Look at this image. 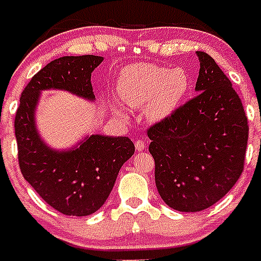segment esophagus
Masks as SVG:
<instances>
[{"instance_id": "34e87169", "label": "esophagus", "mask_w": 261, "mask_h": 261, "mask_svg": "<svg viewBox=\"0 0 261 261\" xmlns=\"http://www.w3.org/2000/svg\"><path fill=\"white\" fill-rule=\"evenodd\" d=\"M135 149L138 151L143 150V149H145V142L141 141V139H137V141H135Z\"/></svg>"}]
</instances>
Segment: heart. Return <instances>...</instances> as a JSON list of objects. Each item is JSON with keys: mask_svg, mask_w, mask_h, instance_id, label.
<instances>
[{"mask_svg": "<svg viewBox=\"0 0 261 261\" xmlns=\"http://www.w3.org/2000/svg\"><path fill=\"white\" fill-rule=\"evenodd\" d=\"M190 77L182 69L138 63L119 77L118 92L130 108L146 107L150 120H163L177 108L188 93Z\"/></svg>", "mask_w": 261, "mask_h": 261, "instance_id": "1", "label": "heart"}]
</instances>
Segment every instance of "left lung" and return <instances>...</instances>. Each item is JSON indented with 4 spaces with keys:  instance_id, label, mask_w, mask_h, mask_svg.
Wrapping results in <instances>:
<instances>
[{
    "instance_id": "left-lung-1",
    "label": "left lung",
    "mask_w": 261,
    "mask_h": 261,
    "mask_svg": "<svg viewBox=\"0 0 261 261\" xmlns=\"http://www.w3.org/2000/svg\"><path fill=\"white\" fill-rule=\"evenodd\" d=\"M198 94L147 130L160 196L173 210L208 208L243 173L248 119L230 80L198 51Z\"/></svg>"
}]
</instances>
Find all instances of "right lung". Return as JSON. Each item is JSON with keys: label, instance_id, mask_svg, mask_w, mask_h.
I'll return each mask as SVG.
<instances>
[{"label": "right lung", "instance_id": "1", "mask_svg": "<svg viewBox=\"0 0 261 261\" xmlns=\"http://www.w3.org/2000/svg\"><path fill=\"white\" fill-rule=\"evenodd\" d=\"M102 57L81 55L54 59L31 79L14 118L20 171L39 196L65 215L96 213L110 196L120 168L135 146L127 137L90 135L70 150L44 143L35 126V110L42 90L62 89L94 100L92 71Z\"/></svg>", "mask_w": 261, "mask_h": 261}]
</instances>
